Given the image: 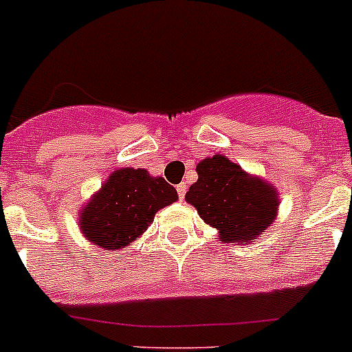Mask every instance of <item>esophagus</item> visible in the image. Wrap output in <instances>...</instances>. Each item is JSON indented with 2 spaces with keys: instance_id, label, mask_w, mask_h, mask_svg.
Listing matches in <instances>:
<instances>
[{
  "instance_id": "1",
  "label": "esophagus",
  "mask_w": 352,
  "mask_h": 352,
  "mask_svg": "<svg viewBox=\"0 0 352 352\" xmlns=\"http://www.w3.org/2000/svg\"><path fill=\"white\" fill-rule=\"evenodd\" d=\"M176 190H178V193H179V199H185V193H186V185L185 183H179L178 186H176Z\"/></svg>"
}]
</instances>
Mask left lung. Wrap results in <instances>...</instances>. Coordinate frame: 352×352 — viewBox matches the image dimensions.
Masks as SVG:
<instances>
[{
	"mask_svg": "<svg viewBox=\"0 0 352 352\" xmlns=\"http://www.w3.org/2000/svg\"><path fill=\"white\" fill-rule=\"evenodd\" d=\"M199 179L185 201L197 209L204 223L218 230L221 243L250 244L276 220L279 192L267 179L250 174L225 155L197 164Z\"/></svg>",
	"mask_w": 352,
	"mask_h": 352,
	"instance_id": "8db88e82",
	"label": "left lung"
}]
</instances>
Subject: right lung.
<instances>
[{
    "label": "right lung",
    "instance_id": "1",
    "mask_svg": "<svg viewBox=\"0 0 352 352\" xmlns=\"http://www.w3.org/2000/svg\"><path fill=\"white\" fill-rule=\"evenodd\" d=\"M176 201V188L160 176L134 167L115 169L80 211V232L89 243L118 251L140 239L155 214Z\"/></svg>",
    "mask_w": 352,
    "mask_h": 352
}]
</instances>
